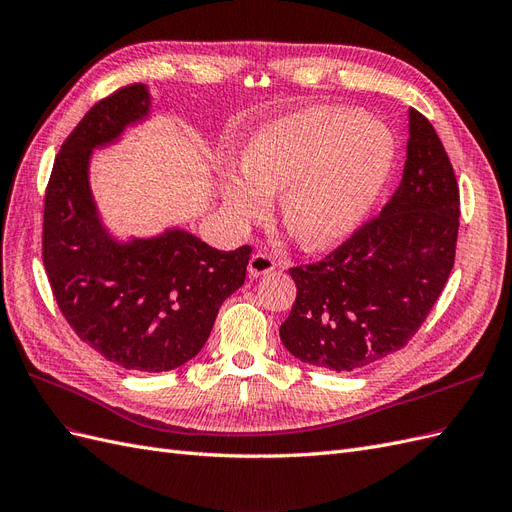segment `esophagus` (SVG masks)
I'll list each match as a JSON object with an SVG mask.
<instances>
[{"mask_svg":"<svg viewBox=\"0 0 512 512\" xmlns=\"http://www.w3.org/2000/svg\"><path fill=\"white\" fill-rule=\"evenodd\" d=\"M274 268H276V264L268 253H255L251 257V261H248V276H251V279H259V276H266V274L274 272Z\"/></svg>","mask_w":512,"mask_h":512,"instance_id":"34e87169","label":"esophagus"}]
</instances>
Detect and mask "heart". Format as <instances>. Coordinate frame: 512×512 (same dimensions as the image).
I'll return each instance as SVG.
<instances>
[{
  "label": "heart",
  "instance_id": "obj_1",
  "mask_svg": "<svg viewBox=\"0 0 512 512\" xmlns=\"http://www.w3.org/2000/svg\"><path fill=\"white\" fill-rule=\"evenodd\" d=\"M397 145L390 128L341 107H315L259 128L244 165L225 163L218 188L238 227L259 221L279 196L285 229L311 251L341 242L386 186Z\"/></svg>",
  "mask_w": 512,
  "mask_h": 512
}]
</instances>
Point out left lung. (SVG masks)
Wrapping results in <instances>:
<instances>
[{
	"label": "left lung",
	"mask_w": 512,
	"mask_h": 512,
	"mask_svg": "<svg viewBox=\"0 0 512 512\" xmlns=\"http://www.w3.org/2000/svg\"><path fill=\"white\" fill-rule=\"evenodd\" d=\"M459 188L444 145L410 109L403 178L375 221L324 261L291 268L298 294L281 341L300 362L337 373L399 352L455 266Z\"/></svg>",
	"instance_id": "obj_1"
}]
</instances>
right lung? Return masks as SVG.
I'll return each mask as SVG.
<instances>
[{
  "instance_id": "add662e5",
  "label": "right lung",
  "mask_w": 512,
  "mask_h": 512,
  "mask_svg": "<svg viewBox=\"0 0 512 512\" xmlns=\"http://www.w3.org/2000/svg\"><path fill=\"white\" fill-rule=\"evenodd\" d=\"M152 115L143 83L100 100L64 141L45 197L42 259L57 306L100 356L122 369L182 367L206 345L221 304L244 285L251 246L218 251L182 227L118 238L90 184L96 150Z\"/></svg>"
}]
</instances>
